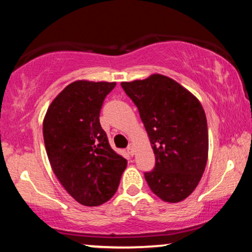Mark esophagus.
<instances>
[{
  "instance_id": "34e87169",
  "label": "esophagus",
  "mask_w": 252,
  "mask_h": 252,
  "mask_svg": "<svg viewBox=\"0 0 252 252\" xmlns=\"http://www.w3.org/2000/svg\"><path fill=\"white\" fill-rule=\"evenodd\" d=\"M126 151H128L130 156H133V153H135V146H133V144H130V145L126 147Z\"/></svg>"
}]
</instances>
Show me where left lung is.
I'll list each match as a JSON object with an SVG mask.
<instances>
[{
  "label": "left lung",
  "instance_id": "left-lung-1",
  "mask_svg": "<svg viewBox=\"0 0 252 252\" xmlns=\"http://www.w3.org/2000/svg\"><path fill=\"white\" fill-rule=\"evenodd\" d=\"M138 108L156 156L144 174L153 193L179 203L192 193L205 170L209 135L205 112L193 94L169 77L121 83Z\"/></svg>",
  "mask_w": 252,
  "mask_h": 252
}]
</instances>
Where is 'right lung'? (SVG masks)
<instances>
[{"label": "right lung", "mask_w": 252, "mask_h": 252, "mask_svg": "<svg viewBox=\"0 0 252 252\" xmlns=\"http://www.w3.org/2000/svg\"><path fill=\"white\" fill-rule=\"evenodd\" d=\"M116 83L77 80L53 100L42 124L53 172L77 202L98 206L114 196L128 161L109 145L100 110Z\"/></svg>", "instance_id": "1"}]
</instances>
